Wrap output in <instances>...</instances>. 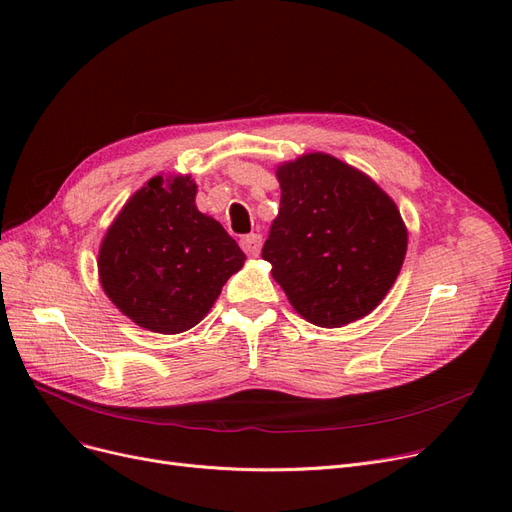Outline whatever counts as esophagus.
Here are the masks:
<instances>
[{"mask_svg":"<svg viewBox=\"0 0 512 512\" xmlns=\"http://www.w3.org/2000/svg\"><path fill=\"white\" fill-rule=\"evenodd\" d=\"M241 248L248 256H258L260 252V245H262V235L260 233H250V235H243L241 237Z\"/></svg>","mask_w":512,"mask_h":512,"instance_id":"1","label":"esophagus"}]
</instances>
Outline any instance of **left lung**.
<instances>
[{"instance_id":"obj_1","label":"left lung","mask_w":512,"mask_h":512,"mask_svg":"<svg viewBox=\"0 0 512 512\" xmlns=\"http://www.w3.org/2000/svg\"><path fill=\"white\" fill-rule=\"evenodd\" d=\"M281 208L262 258L294 309L319 327L374 311L395 283L407 231L372 178L323 153L277 170Z\"/></svg>"}]
</instances>
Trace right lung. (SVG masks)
Masks as SVG:
<instances>
[{
	"label": "right lung",
	"mask_w": 512,
	"mask_h": 512,
	"mask_svg": "<svg viewBox=\"0 0 512 512\" xmlns=\"http://www.w3.org/2000/svg\"><path fill=\"white\" fill-rule=\"evenodd\" d=\"M195 195L191 176L151 178L100 245L102 290L121 313L157 334L197 325L245 260L222 224L197 210Z\"/></svg>",
	"instance_id": "add662e5"
}]
</instances>
